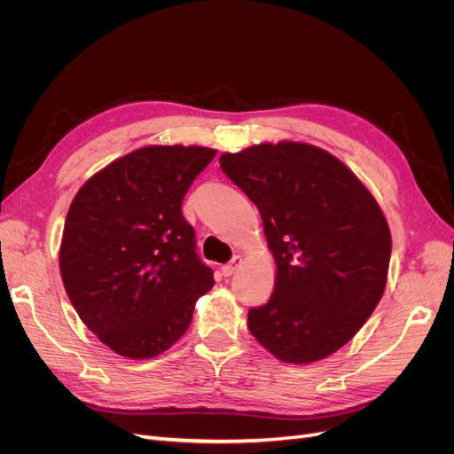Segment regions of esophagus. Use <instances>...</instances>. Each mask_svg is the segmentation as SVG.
<instances>
[{
  "label": "esophagus",
  "mask_w": 454,
  "mask_h": 454,
  "mask_svg": "<svg viewBox=\"0 0 454 454\" xmlns=\"http://www.w3.org/2000/svg\"><path fill=\"white\" fill-rule=\"evenodd\" d=\"M240 263H242V257L240 255H235L232 257L229 263H225L223 267H222V272H223V277H232V274L237 272V269L240 267Z\"/></svg>",
  "instance_id": "esophagus-1"
}]
</instances>
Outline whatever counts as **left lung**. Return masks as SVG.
Returning <instances> with one entry per match:
<instances>
[{
  "instance_id": "left-lung-1",
  "label": "left lung",
  "mask_w": 454,
  "mask_h": 454,
  "mask_svg": "<svg viewBox=\"0 0 454 454\" xmlns=\"http://www.w3.org/2000/svg\"><path fill=\"white\" fill-rule=\"evenodd\" d=\"M219 164L257 206L277 261L270 299L248 310L250 333L287 364L345 347L387 286L392 240L373 195L309 144H261Z\"/></svg>"
}]
</instances>
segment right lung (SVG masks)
<instances>
[{
	"instance_id": "add662e5",
	"label": "right lung",
	"mask_w": 454,
	"mask_h": 454,
	"mask_svg": "<svg viewBox=\"0 0 454 454\" xmlns=\"http://www.w3.org/2000/svg\"><path fill=\"white\" fill-rule=\"evenodd\" d=\"M215 151L149 145L77 191L66 217L60 272L79 318L104 345L144 360L170 348L212 290L182 202Z\"/></svg>"
}]
</instances>
